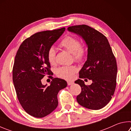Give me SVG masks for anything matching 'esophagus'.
<instances>
[{"label": "esophagus", "mask_w": 131, "mask_h": 131, "mask_svg": "<svg viewBox=\"0 0 131 131\" xmlns=\"http://www.w3.org/2000/svg\"><path fill=\"white\" fill-rule=\"evenodd\" d=\"M67 84L68 85H73L74 84V82L73 81H67Z\"/></svg>", "instance_id": "obj_1"}]
</instances>
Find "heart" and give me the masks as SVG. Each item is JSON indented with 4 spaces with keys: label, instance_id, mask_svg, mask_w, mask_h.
Instances as JSON below:
<instances>
[{
    "label": "heart",
    "instance_id": "b5f03b06",
    "mask_svg": "<svg viewBox=\"0 0 131 131\" xmlns=\"http://www.w3.org/2000/svg\"><path fill=\"white\" fill-rule=\"evenodd\" d=\"M59 46L66 49L72 54L74 60L77 62L82 61L86 56V48L85 45L80 43L77 38L72 36H67L64 38L59 43ZM47 60L51 65H54L56 60V51L54 47H51L47 53ZM77 72V68L74 66H62L56 70V74L59 77L66 80H71Z\"/></svg>",
    "mask_w": 131,
    "mask_h": 131
}]
</instances>
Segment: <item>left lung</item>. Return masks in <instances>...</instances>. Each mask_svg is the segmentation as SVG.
<instances>
[{
  "mask_svg": "<svg viewBox=\"0 0 131 131\" xmlns=\"http://www.w3.org/2000/svg\"><path fill=\"white\" fill-rule=\"evenodd\" d=\"M68 31L80 35L88 46V58L76 80L81 88L77 101L85 108L98 110L105 106L113 96L116 86L117 67L115 57L106 37L89 26H70ZM82 78L92 80L86 85ZM86 80V79H85Z\"/></svg>",
  "mask_w": 131,
  "mask_h": 131,
  "instance_id": "obj_1",
  "label": "left lung"
}]
</instances>
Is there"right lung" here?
Listing matches in <instances>:
<instances>
[{
    "label": "right lung",
    "instance_id": "right-lung-1",
    "mask_svg": "<svg viewBox=\"0 0 131 131\" xmlns=\"http://www.w3.org/2000/svg\"><path fill=\"white\" fill-rule=\"evenodd\" d=\"M65 30L63 27L35 33L22 43L16 53L13 69L14 87L21 106L33 117H43L55 110L59 91L67 86L65 80L51 75L50 85L41 82L44 76L52 74L47 50Z\"/></svg>",
    "mask_w": 131,
    "mask_h": 131
}]
</instances>
